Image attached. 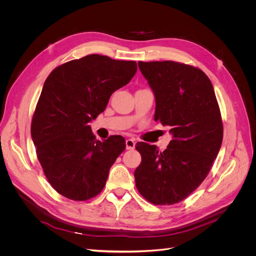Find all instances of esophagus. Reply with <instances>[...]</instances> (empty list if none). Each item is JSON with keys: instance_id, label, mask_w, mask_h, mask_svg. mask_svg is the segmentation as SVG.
Listing matches in <instances>:
<instances>
[{"instance_id": "obj_1", "label": "esophagus", "mask_w": 256, "mask_h": 256, "mask_svg": "<svg viewBox=\"0 0 256 256\" xmlns=\"http://www.w3.org/2000/svg\"><path fill=\"white\" fill-rule=\"evenodd\" d=\"M126 150H134V148H135V145H136L135 140H132V139H126Z\"/></svg>"}]
</instances>
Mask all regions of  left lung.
Wrapping results in <instances>:
<instances>
[{
    "label": "left lung",
    "mask_w": 256,
    "mask_h": 256,
    "mask_svg": "<svg viewBox=\"0 0 256 256\" xmlns=\"http://www.w3.org/2000/svg\"><path fill=\"white\" fill-rule=\"evenodd\" d=\"M156 96L154 120L171 128L162 152L136 144L142 162L135 170L139 193L156 206L180 202L201 184L223 139L220 108L210 80L198 67L174 61H139Z\"/></svg>",
    "instance_id": "8db88e82"
}]
</instances>
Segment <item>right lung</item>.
Masks as SVG:
<instances>
[{
	"instance_id": "1",
	"label": "right lung",
	"mask_w": 256,
	"mask_h": 256,
	"mask_svg": "<svg viewBox=\"0 0 256 256\" xmlns=\"http://www.w3.org/2000/svg\"><path fill=\"white\" fill-rule=\"evenodd\" d=\"M136 72L135 61L92 54L57 66L46 78L31 135L44 176L60 195L86 201L102 191L126 140L116 135L100 142L89 122Z\"/></svg>"
}]
</instances>
